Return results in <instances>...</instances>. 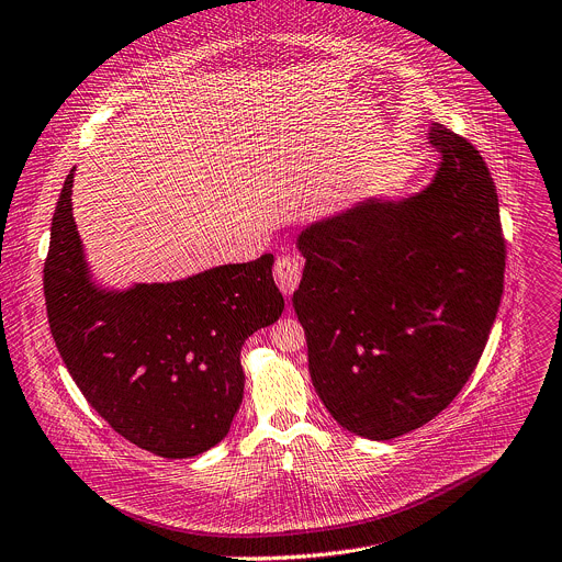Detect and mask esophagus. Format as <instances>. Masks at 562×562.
<instances>
[{
    "instance_id": "esophagus-1",
    "label": "esophagus",
    "mask_w": 562,
    "mask_h": 562,
    "mask_svg": "<svg viewBox=\"0 0 562 562\" xmlns=\"http://www.w3.org/2000/svg\"><path fill=\"white\" fill-rule=\"evenodd\" d=\"M273 276H276L280 291L284 295H291L297 289L300 278H302V262L297 255L295 252L280 255V258L276 260V267H273Z\"/></svg>"
}]
</instances>
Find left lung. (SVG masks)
Masks as SVG:
<instances>
[{
	"instance_id": "left-lung-1",
	"label": "left lung",
	"mask_w": 562,
	"mask_h": 562,
	"mask_svg": "<svg viewBox=\"0 0 562 562\" xmlns=\"http://www.w3.org/2000/svg\"><path fill=\"white\" fill-rule=\"evenodd\" d=\"M437 172L297 235L293 310L310 374L349 432L387 441L435 419L471 379L504 289L497 192L480 151L439 123Z\"/></svg>"
}]
</instances>
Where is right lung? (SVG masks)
Masks as SVG:
<instances>
[{
    "mask_svg": "<svg viewBox=\"0 0 562 562\" xmlns=\"http://www.w3.org/2000/svg\"><path fill=\"white\" fill-rule=\"evenodd\" d=\"M69 172L44 262L48 327L63 361L121 437L168 459L220 443L244 396V340L273 325L284 297L273 255L177 282L108 291L91 282L71 215Z\"/></svg>",
    "mask_w": 562,
    "mask_h": 562,
    "instance_id": "right-lung-1",
    "label": "right lung"
}]
</instances>
